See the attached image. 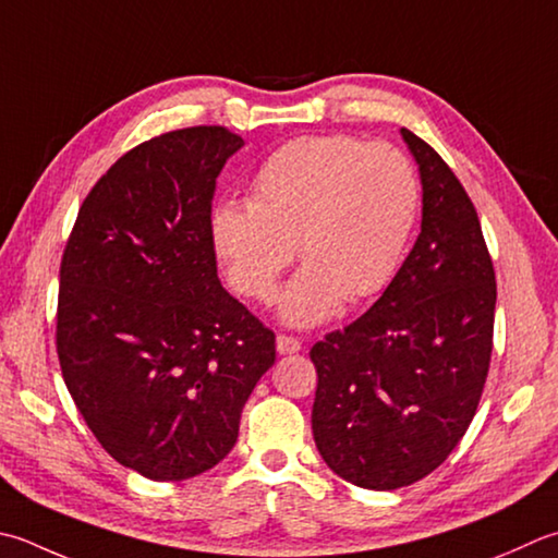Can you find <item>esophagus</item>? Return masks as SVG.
I'll return each mask as SVG.
<instances>
[{
    "label": "esophagus",
    "instance_id": "esophagus-1",
    "mask_svg": "<svg viewBox=\"0 0 558 558\" xmlns=\"http://www.w3.org/2000/svg\"><path fill=\"white\" fill-rule=\"evenodd\" d=\"M276 348H278L280 355H294V353L302 351V343L298 341V338L280 333V336L276 338Z\"/></svg>",
    "mask_w": 558,
    "mask_h": 558
}]
</instances>
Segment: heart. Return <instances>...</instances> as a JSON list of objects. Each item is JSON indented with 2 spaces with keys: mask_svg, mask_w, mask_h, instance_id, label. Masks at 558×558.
I'll use <instances>...</instances> for the list:
<instances>
[{
  "mask_svg": "<svg viewBox=\"0 0 558 558\" xmlns=\"http://www.w3.org/2000/svg\"><path fill=\"white\" fill-rule=\"evenodd\" d=\"M423 191L401 149L345 135L298 137L251 181V203L222 201L210 217L215 254L244 298L268 302L300 248L304 266L280 300L294 329L329 322L397 276L416 232Z\"/></svg>",
  "mask_w": 558,
  "mask_h": 558,
  "instance_id": "heart-1",
  "label": "heart"
}]
</instances>
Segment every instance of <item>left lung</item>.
Instances as JSON below:
<instances>
[{
  "label": "left lung",
  "mask_w": 558,
  "mask_h": 558,
  "mask_svg": "<svg viewBox=\"0 0 558 558\" xmlns=\"http://www.w3.org/2000/svg\"><path fill=\"white\" fill-rule=\"evenodd\" d=\"M423 185L421 234L381 298L312 348V433L333 474L395 490L438 469L472 423L494 348L496 276L452 169L401 128Z\"/></svg>",
  "instance_id": "8db88e82"
}]
</instances>
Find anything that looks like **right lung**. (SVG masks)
Listing matches in <instances>:
<instances>
[{
	"label": "right lung",
	"mask_w": 558,
	"mask_h": 558,
	"mask_svg": "<svg viewBox=\"0 0 558 558\" xmlns=\"http://www.w3.org/2000/svg\"><path fill=\"white\" fill-rule=\"evenodd\" d=\"M244 140L173 130L120 157L86 195L60 266L58 357L104 450L151 482L232 450L276 336L217 278L213 198Z\"/></svg>",
	"instance_id": "1"
}]
</instances>
